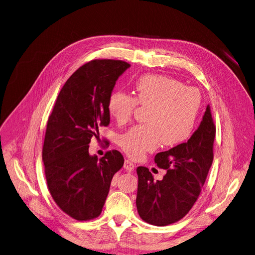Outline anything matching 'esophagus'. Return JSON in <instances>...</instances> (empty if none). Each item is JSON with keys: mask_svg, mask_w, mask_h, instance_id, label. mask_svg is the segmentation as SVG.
<instances>
[{"mask_svg": "<svg viewBox=\"0 0 255 255\" xmlns=\"http://www.w3.org/2000/svg\"><path fill=\"white\" fill-rule=\"evenodd\" d=\"M124 169L126 171H128V172H131V171L134 170V164L132 163L131 160L125 159V161H124Z\"/></svg>", "mask_w": 255, "mask_h": 255, "instance_id": "esophagus-1", "label": "esophagus"}]
</instances>
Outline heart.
Masks as SVG:
<instances>
[{"instance_id": "1", "label": "heart", "mask_w": 255, "mask_h": 255, "mask_svg": "<svg viewBox=\"0 0 255 255\" xmlns=\"http://www.w3.org/2000/svg\"><path fill=\"white\" fill-rule=\"evenodd\" d=\"M135 98L114 91L108 100L111 117L124 124L132 117L136 104L148 106L147 125L134 126L121 134L120 147L132 158H140L159 143L175 146L191 135L200 107V94L177 79L163 75H144L135 82Z\"/></svg>"}]
</instances>
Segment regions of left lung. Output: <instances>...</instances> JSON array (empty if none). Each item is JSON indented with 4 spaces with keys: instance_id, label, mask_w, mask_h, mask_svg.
Returning <instances> with one entry per match:
<instances>
[{
    "instance_id": "1",
    "label": "left lung",
    "mask_w": 255,
    "mask_h": 255,
    "mask_svg": "<svg viewBox=\"0 0 255 255\" xmlns=\"http://www.w3.org/2000/svg\"><path fill=\"white\" fill-rule=\"evenodd\" d=\"M216 126L210 106L199 127L187 142L156 153L158 168L167 170L163 180L154 181L145 167H138L137 212L154 226H167L186 216L197 200L214 159Z\"/></svg>"
}]
</instances>
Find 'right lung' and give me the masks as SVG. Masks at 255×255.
I'll return each instance as SVG.
<instances>
[{
  "label": "right lung",
  "mask_w": 255,
  "mask_h": 255,
  "mask_svg": "<svg viewBox=\"0 0 255 255\" xmlns=\"http://www.w3.org/2000/svg\"><path fill=\"white\" fill-rule=\"evenodd\" d=\"M130 65L94 60L81 66L62 87L49 117L42 147L45 179L61 210L77 221L98 218L114 175L124 165L118 150L105 156L88 152L99 127L110 124L108 100Z\"/></svg>",
  "instance_id": "1"
}]
</instances>
